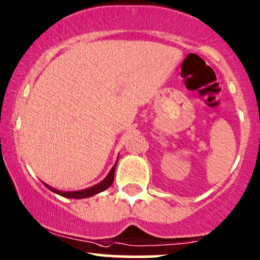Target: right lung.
<instances>
[{"label":"right lung","instance_id":"add662e5","mask_svg":"<svg viewBox=\"0 0 260 260\" xmlns=\"http://www.w3.org/2000/svg\"><path fill=\"white\" fill-rule=\"evenodd\" d=\"M117 162H118V159L116 161V164H114V166L112 167V170L110 171V173L107 174V177L104 179L103 181H100L99 184L94 185L92 187H88V188H85V190H80V191H68V192H64V191H60V190H56V188H53L52 186H49L48 184L44 183L46 187H49L50 190L52 192H55V193L59 194V196H63V197H67V198H74V200H81V198H87V197H92L94 194L96 193H100V192L105 191L106 188H109L111 185L113 183V179H114V171H116V167H117Z\"/></svg>","mask_w":260,"mask_h":260}]
</instances>
